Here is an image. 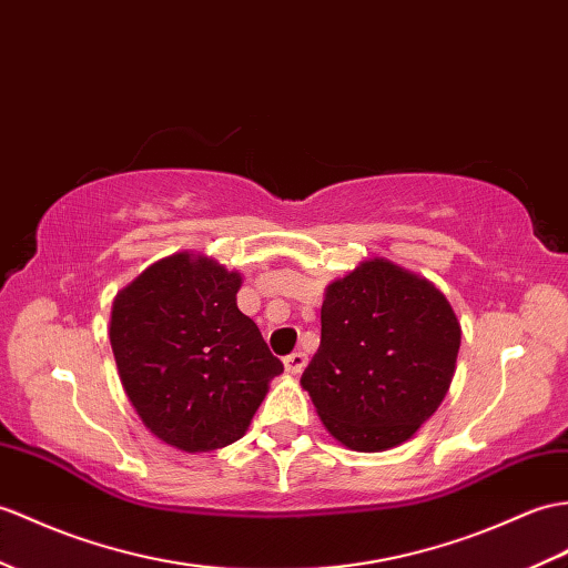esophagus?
Returning <instances> with one entry per match:
<instances>
[{
  "label": "esophagus",
  "instance_id": "1",
  "mask_svg": "<svg viewBox=\"0 0 568 568\" xmlns=\"http://www.w3.org/2000/svg\"><path fill=\"white\" fill-rule=\"evenodd\" d=\"M283 363H285V371L290 375H300L307 367V355L302 351H295V353H290Z\"/></svg>",
  "mask_w": 568,
  "mask_h": 568
}]
</instances>
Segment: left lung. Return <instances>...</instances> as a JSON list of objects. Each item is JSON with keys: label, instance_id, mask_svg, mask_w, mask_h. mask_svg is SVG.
Masks as SVG:
<instances>
[{"label": "left lung", "instance_id": "8db88e82", "mask_svg": "<svg viewBox=\"0 0 568 568\" xmlns=\"http://www.w3.org/2000/svg\"><path fill=\"white\" fill-rule=\"evenodd\" d=\"M463 341L428 278L367 258L326 285L322 344L300 385L322 424L358 453L397 447L438 412Z\"/></svg>", "mask_w": 568, "mask_h": 568}]
</instances>
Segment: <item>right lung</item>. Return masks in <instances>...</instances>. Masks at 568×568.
<instances>
[{
	"mask_svg": "<svg viewBox=\"0 0 568 568\" xmlns=\"http://www.w3.org/2000/svg\"><path fill=\"white\" fill-rule=\"evenodd\" d=\"M242 275L179 252L113 300L118 377L144 428L181 453L232 445L283 373L258 326L236 307Z\"/></svg>",
	"mask_w": 568,
	"mask_h": 568,
	"instance_id": "add662e5",
	"label": "right lung"
}]
</instances>
